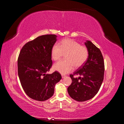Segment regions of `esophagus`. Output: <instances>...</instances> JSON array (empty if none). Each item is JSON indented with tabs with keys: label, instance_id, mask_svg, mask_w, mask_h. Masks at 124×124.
Wrapping results in <instances>:
<instances>
[{
	"label": "esophagus",
	"instance_id": "1",
	"mask_svg": "<svg viewBox=\"0 0 124 124\" xmlns=\"http://www.w3.org/2000/svg\"><path fill=\"white\" fill-rule=\"evenodd\" d=\"M62 78H64L65 77H66V76H65V75L62 74Z\"/></svg>",
	"mask_w": 124,
	"mask_h": 124
}]
</instances>
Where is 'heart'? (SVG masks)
I'll return each mask as SVG.
<instances>
[{
	"instance_id": "obj_1",
	"label": "heart",
	"mask_w": 124,
	"mask_h": 124,
	"mask_svg": "<svg viewBox=\"0 0 124 124\" xmlns=\"http://www.w3.org/2000/svg\"><path fill=\"white\" fill-rule=\"evenodd\" d=\"M63 55L65 59L55 63L53 68L62 74H67L72 71L74 67L78 68L84 64L88 57V50L76 41L65 39L59 46L54 45L51 50V57L54 61H59Z\"/></svg>"
}]
</instances>
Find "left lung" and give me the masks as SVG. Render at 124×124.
<instances>
[{
    "mask_svg": "<svg viewBox=\"0 0 124 124\" xmlns=\"http://www.w3.org/2000/svg\"><path fill=\"white\" fill-rule=\"evenodd\" d=\"M88 50L86 62L70 77L72 83L68 87L70 96L78 101H85L93 98L101 87L103 80L104 63L103 56L99 48L91 41L85 42ZM74 75H80L78 78Z\"/></svg>",
    "mask_w": 124,
    "mask_h": 124,
    "instance_id": "left-lung-1",
    "label": "left lung"
}]
</instances>
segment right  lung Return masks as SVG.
<instances>
[{"label": "right lung", "instance_id": "1", "mask_svg": "<svg viewBox=\"0 0 124 124\" xmlns=\"http://www.w3.org/2000/svg\"><path fill=\"white\" fill-rule=\"evenodd\" d=\"M55 35H46L26 43L17 59L18 75L24 92L30 98L45 101L53 95L55 84L62 79L57 71L47 74L52 66L51 50Z\"/></svg>", "mask_w": 124, "mask_h": 124}]
</instances>
